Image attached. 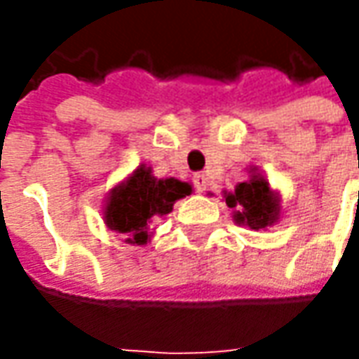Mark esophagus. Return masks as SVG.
I'll list each match as a JSON object with an SVG mask.
<instances>
[{"label": "esophagus", "instance_id": "1", "mask_svg": "<svg viewBox=\"0 0 359 359\" xmlns=\"http://www.w3.org/2000/svg\"><path fill=\"white\" fill-rule=\"evenodd\" d=\"M194 184H196V189L201 194V191H205V189H208L210 180H208V175H205V173H196V175H194Z\"/></svg>", "mask_w": 359, "mask_h": 359}]
</instances>
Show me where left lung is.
Returning <instances> with one entry per match:
<instances>
[{"instance_id": "left-lung-1", "label": "left lung", "mask_w": 359, "mask_h": 359, "mask_svg": "<svg viewBox=\"0 0 359 359\" xmlns=\"http://www.w3.org/2000/svg\"><path fill=\"white\" fill-rule=\"evenodd\" d=\"M248 182H241L233 191H224L228 208L233 210V222L250 229H266L273 226L280 214L282 203L280 194L269 187V182L257 173V168L250 170Z\"/></svg>"}]
</instances>
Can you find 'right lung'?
<instances>
[{"label": "right lung", "mask_w": 359, "mask_h": 359, "mask_svg": "<svg viewBox=\"0 0 359 359\" xmlns=\"http://www.w3.org/2000/svg\"><path fill=\"white\" fill-rule=\"evenodd\" d=\"M194 189L187 182L175 177L158 180L151 168L137 165L121 184L114 187L104 205L107 229L126 236L131 245H145L151 238L149 226L173 210V203L189 196Z\"/></svg>", "instance_id": "1"}]
</instances>
